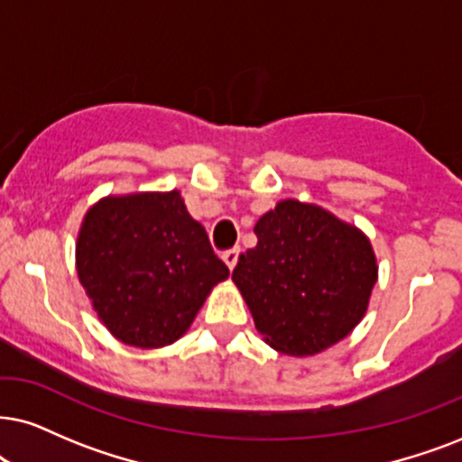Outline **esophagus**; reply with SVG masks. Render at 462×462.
Wrapping results in <instances>:
<instances>
[{"mask_svg":"<svg viewBox=\"0 0 462 462\" xmlns=\"http://www.w3.org/2000/svg\"><path fill=\"white\" fill-rule=\"evenodd\" d=\"M238 255H241V247H232V249H226L224 254H221V260L226 262L227 268H235L236 262H238Z\"/></svg>","mask_w":462,"mask_h":462,"instance_id":"esophagus-1","label":"esophagus"}]
</instances>
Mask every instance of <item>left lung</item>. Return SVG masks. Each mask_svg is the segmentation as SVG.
Masks as SVG:
<instances>
[{
	"label": "left lung",
	"instance_id": "obj_1",
	"mask_svg": "<svg viewBox=\"0 0 462 462\" xmlns=\"http://www.w3.org/2000/svg\"><path fill=\"white\" fill-rule=\"evenodd\" d=\"M232 282L273 349L313 356L360 322L377 282L371 243L358 227L299 200L279 202L254 227Z\"/></svg>",
	"mask_w": 462,
	"mask_h": 462
}]
</instances>
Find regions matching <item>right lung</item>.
<instances>
[{"label": "right lung", "instance_id": "add662e5", "mask_svg": "<svg viewBox=\"0 0 462 462\" xmlns=\"http://www.w3.org/2000/svg\"><path fill=\"white\" fill-rule=\"evenodd\" d=\"M76 271L104 326L136 347L183 337L213 285L230 274L179 191L108 196L91 207Z\"/></svg>", "mask_w": 462, "mask_h": 462}]
</instances>
